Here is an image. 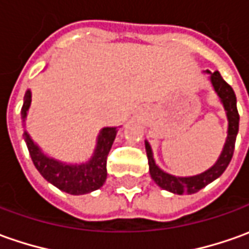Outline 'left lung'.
Returning a JSON list of instances; mask_svg holds the SVG:
<instances>
[{"instance_id":"left-lung-1","label":"left lung","mask_w":249,"mask_h":249,"mask_svg":"<svg viewBox=\"0 0 249 249\" xmlns=\"http://www.w3.org/2000/svg\"><path fill=\"white\" fill-rule=\"evenodd\" d=\"M204 73L209 75L210 84L214 89V92L217 94L218 99L222 103L225 114H226V120H228V131H226L228 136H226L222 151L219 154L218 160H215V163L209 167L207 170L195 174V176H174V174L162 170L157 165L151 144L148 143V140H144L151 178L158 187L165 189V191H169L172 194H176V195H184V194L192 195V194H196L197 191L204 188L206 185H209L210 182L217 180L218 177L226 170V167H228L229 162L231 160V157H233V151H234V143H236V138H237L238 121H240L234 91L222 79V76L218 71H215V72L204 71Z\"/></svg>"}]
</instances>
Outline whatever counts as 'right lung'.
<instances>
[{
  "instance_id": "right-lung-1",
  "label": "right lung",
  "mask_w": 249,
  "mask_h": 249,
  "mask_svg": "<svg viewBox=\"0 0 249 249\" xmlns=\"http://www.w3.org/2000/svg\"><path fill=\"white\" fill-rule=\"evenodd\" d=\"M31 105L32 92L31 89H27L21 107V121L24 126L23 138L28 147L32 162L43 178L71 195H84L101 188L107 177V154L117 136L120 126H103L96 136L95 148L89 160L83 162H67L45 153L28 133L27 117Z\"/></svg>"
}]
</instances>
